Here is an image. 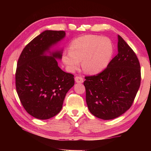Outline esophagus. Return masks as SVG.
Here are the masks:
<instances>
[{"instance_id": "34e87169", "label": "esophagus", "mask_w": 151, "mask_h": 151, "mask_svg": "<svg viewBox=\"0 0 151 151\" xmlns=\"http://www.w3.org/2000/svg\"><path fill=\"white\" fill-rule=\"evenodd\" d=\"M75 80L76 83H82L84 82V79L81 77V76H76Z\"/></svg>"}]
</instances>
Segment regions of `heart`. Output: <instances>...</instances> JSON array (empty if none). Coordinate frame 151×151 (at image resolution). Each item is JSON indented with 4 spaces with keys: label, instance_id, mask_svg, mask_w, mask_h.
Listing matches in <instances>:
<instances>
[{
    "label": "heart",
    "instance_id": "obj_1",
    "mask_svg": "<svg viewBox=\"0 0 151 151\" xmlns=\"http://www.w3.org/2000/svg\"><path fill=\"white\" fill-rule=\"evenodd\" d=\"M114 48L107 37L97 35H84L74 40L69 51L63 53V62L73 72L82 62V68L88 74L94 75L104 69L110 61Z\"/></svg>",
    "mask_w": 151,
    "mask_h": 151
}]
</instances>
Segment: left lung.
I'll list each match as a JSON object with an SVG mask.
<instances>
[{
    "instance_id": "left-lung-1",
    "label": "left lung",
    "mask_w": 151,
    "mask_h": 151,
    "mask_svg": "<svg viewBox=\"0 0 151 151\" xmlns=\"http://www.w3.org/2000/svg\"><path fill=\"white\" fill-rule=\"evenodd\" d=\"M118 54L100 73L86 76V100L89 111L98 118L110 120L131 107L141 83L138 58L118 35Z\"/></svg>"
}]
</instances>
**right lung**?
<instances>
[{"label":"right lung","mask_w":151,"mask_h":151,"mask_svg":"<svg viewBox=\"0 0 151 151\" xmlns=\"http://www.w3.org/2000/svg\"><path fill=\"white\" fill-rule=\"evenodd\" d=\"M65 36V31H44L24 48L18 60L16 90L25 110L39 119L58 114L66 93L75 84L74 75L58 65L56 59L62 58L63 50H50ZM47 52L50 56H46Z\"/></svg>","instance_id":"obj_1"}]
</instances>
